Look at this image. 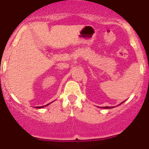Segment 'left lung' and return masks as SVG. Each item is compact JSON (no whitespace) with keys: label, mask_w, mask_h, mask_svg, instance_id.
I'll return each instance as SVG.
<instances>
[{"label":"left lung","mask_w":149,"mask_h":149,"mask_svg":"<svg viewBox=\"0 0 149 149\" xmlns=\"http://www.w3.org/2000/svg\"><path fill=\"white\" fill-rule=\"evenodd\" d=\"M123 102H124V101H123ZM123 102H122V103H121V104H122V103H123ZM120 104H119V105H120ZM113 107H100V108L110 109V108H113Z\"/></svg>","instance_id":"1"}]
</instances>
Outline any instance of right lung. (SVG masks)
Returning a JSON list of instances; mask_svg holds the SVG:
<instances>
[{"mask_svg":"<svg viewBox=\"0 0 149 149\" xmlns=\"http://www.w3.org/2000/svg\"><path fill=\"white\" fill-rule=\"evenodd\" d=\"M52 102H53V101H52ZM52 102H51V103L45 105V106H42V107H36V108H43V107H46V106H48V105H49L50 104H51V103H52Z\"/></svg>","mask_w":149,"mask_h":149,"instance_id":"1","label":"right lung"}]
</instances>
